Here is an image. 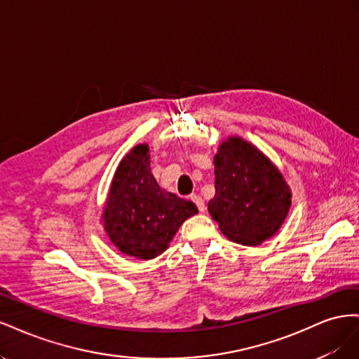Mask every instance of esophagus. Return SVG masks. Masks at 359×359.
Listing matches in <instances>:
<instances>
[{"instance_id": "obj_1", "label": "esophagus", "mask_w": 359, "mask_h": 359, "mask_svg": "<svg viewBox=\"0 0 359 359\" xmlns=\"http://www.w3.org/2000/svg\"><path fill=\"white\" fill-rule=\"evenodd\" d=\"M190 199H191L194 203H196V206H198L201 212L205 211V202H203V199H202L201 196H198V194H191Z\"/></svg>"}]
</instances>
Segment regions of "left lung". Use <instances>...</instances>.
Segmentation results:
<instances>
[{"label": "left lung", "mask_w": 359, "mask_h": 359, "mask_svg": "<svg viewBox=\"0 0 359 359\" xmlns=\"http://www.w3.org/2000/svg\"><path fill=\"white\" fill-rule=\"evenodd\" d=\"M214 169L208 211L223 235L252 247L274 236L289 212L292 193L273 161L243 137L231 136L220 144Z\"/></svg>", "instance_id": "left-lung-1"}]
</instances>
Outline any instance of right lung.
<instances>
[{
    "label": "right lung",
    "instance_id": "add662e5",
    "mask_svg": "<svg viewBox=\"0 0 359 359\" xmlns=\"http://www.w3.org/2000/svg\"><path fill=\"white\" fill-rule=\"evenodd\" d=\"M196 205L163 190L151 173L148 145L132 148L119 161L103 210V226L121 253L154 259L168 248L173 235Z\"/></svg>",
    "mask_w": 359,
    "mask_h": 359
}]
</instances>
